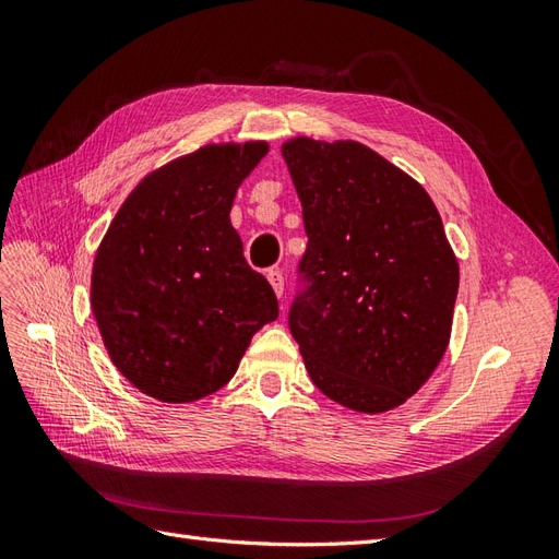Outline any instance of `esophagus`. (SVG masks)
Masks as SVG:
<instances>
[{"label":"esophagus","mask_w":559,"mask_h":559,"mask_svg":"<svg viewBox=\"0 0 559 559\" xmlns=\"http://www.w3.org/2000/svg\"><path fill=\"white\" fill-rule=\"evenodd\" d=\"M267 282L273 284V289H275L277 296L284 294V275H282L280 267H270V270H267Z\"/></svg>","instance_id":"1"}]
</instances>
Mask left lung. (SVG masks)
Returning <instances> with one entry per match:
<instances>
[{
  "label": "left lung",
  "instance_id": "obj_1",
  "mask_svg": "<svg viewBox=\"0 0 559 559\" xmlns=\"http://www.w3.org/2000/svg\"><path fill=\"white\" fill-rule=\"evenodd\" d=\"M308 249L289 331L319 392L359 413L411 399L445 354L460 267L427 191L357 142H286Z\"/></svg>",
  "mask_w": 559,
  "mask_h": 559
}]
</instances>
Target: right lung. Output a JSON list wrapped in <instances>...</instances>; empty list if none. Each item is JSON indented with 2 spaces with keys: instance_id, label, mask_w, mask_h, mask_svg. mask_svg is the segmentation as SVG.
<instances>
[{
  "instance_id": "add662e5",
  "label": "right lung",
  "mask_w": 559,
  "mask_h": 559,
  "mask_svg": "<svg viewBox=\"0 0 559 559\" xmlns=\"http://www.w3.org/2000/svg\"><path fill=\"white\" fill-rule=\"evenodd\" d=\"M263 142L205 146L151 173L97 249L91 302L114 366L165 403L222 389L253 333L280 317L230 207Z\"/></svg>"
}]
</instances>
